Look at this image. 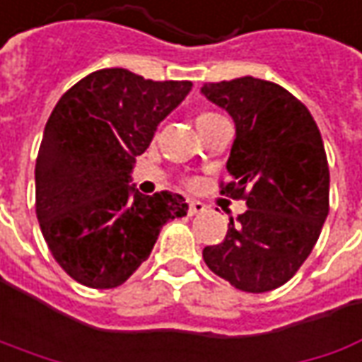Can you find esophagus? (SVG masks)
Segmentation results:
<instances>
[{
    "label": "esophagus",
    "mask_w": 362,
    "mask_h": 362,
    "mask_svg": "<svg viewBox=\"0 0 362 362\" xmlns=\"http://www.w3.org/2000/svg\"><path fill=\"white\" fill-rule=\"evenodd\" d=\"M206 211V204H202L200 200H190L188 202V214L194 216V214H200V212Z\"/></svg>",
    "instance_id": "esophagus-1"
}]
</instances>
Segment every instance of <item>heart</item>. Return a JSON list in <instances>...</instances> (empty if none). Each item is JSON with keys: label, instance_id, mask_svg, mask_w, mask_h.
Segmentation results:
<instances>
[{"label": "heart", "instance_id": "heart-1", "mask_svg": "<svg viewBox=\"0 0 362 362\" xmlns=\"http://www.w3.org/2000/svg\"><path fill=\"white\" fill-rule=\"evenodd\" d=\"M221 115H216V113H202L200 117H198V127H202V125H206V123H211V121H214V119H218Z\"/></svg>", "mask_w": 362, "mask_h": 362}]
</instances>
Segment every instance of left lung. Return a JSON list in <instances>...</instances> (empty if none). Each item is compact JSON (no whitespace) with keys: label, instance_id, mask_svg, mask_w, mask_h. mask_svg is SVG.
<instances>
[{"label":"left lung","instance_id":"1","mask_svg":"<svg viewBox=\"0 0 362 362\" xmlns=\"http://www.w3.org/2000/svg\"><path fill=\"white\" fill-rule=\"evenodd\" d=\"M202 93L227 109L237 127L227 162L230 182H221V194L249 206L202 257L237 290H275L308 259L328 216L322 135L306 105L269 81L243 76L209 83Z\"/></svg>","mask_w":362,"mask_h":362}]
</instances>
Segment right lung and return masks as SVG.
Masks as SVG:
<instances>
[{"instance_id":"right-lung-1","label":"right lung","mask_w":362,"mask_h":362,"mask_svg":"<svg viewBox=\"0 0 362 362\" xmlns=\"http://www.w3.org/2000/svg\"><path fill=\"white\" fill-rule=\"evenodd\" d=\"M190 88V81L103 69L56 103L36 158V216L52 257L74 281L121 286L150 257L160 228L186 214L180 194L146 197L129 178L158 123Z\"/></svg>"}]
</instances>
